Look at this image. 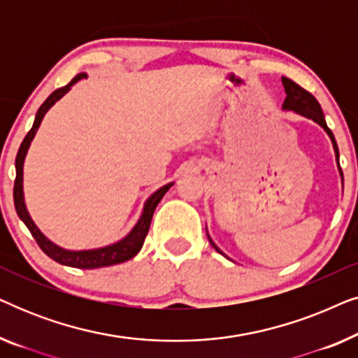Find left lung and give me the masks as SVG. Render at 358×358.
<instances>
[{
  "label": "left lung",
  "mask_w": 358,
  "mask_h": 358,
  "mask_svg": "<svg viewBox=\"0 0 358 358\" xmlns=\"http://www.w3.org/2000/svg\"><path fill=\"white\" fill-rule=\"evenodd\" d=\"M282 83H283V87H285V92H287L285 102H283V109L295 110L296 114H300L303 117H308V119L315 120L316 124H320L322 129L327 131V135L331 136L332 145H334V150H336V158H337V161H339V150H337L336 138H334V135H332L329 127L326 125L324 114H322L321 106H320V102L316 101V97L313 96L311 92L303 90L301 86H298L295 81L288 80V78H282ZM339 169H341V166H339ZM341 174H342V169H341ZM210 243H212V246L217 249L220 254H223L217 246H215V243L212 241V239H210Z\"/></svg>",
  "instance_id": "left-lung-1"
}]
</instances>
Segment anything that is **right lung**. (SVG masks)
<instances>
[{"mask_svg": "<svg viewBox=\"0 0 358 358\" xmlns=\"http://www.w3.org/2000/svg\"><path fill=\"white\" fill-rule=\"evenodd\" d=\"M83 78H86V73H80V75H76L75 78H73V80L68 83L66 86H63V87H60V90L53 91L52 94L47 97L45 102H43V104L38 107L32 129L29 130V134L26 135V138L22 140L21 146H19L17 156H16V180H14V207H16V212L19 215V218H21L22 222L26 223V227L29 228V231H31L34 239H36V241H37L38 248H41L42 251L47 254L48 257L53 259V261H55V262L63 264V266H68V267L99 268V267L115 266V264L125 262V261H129V259L135 257L136 254H138V251H140L141 246H143V243H145L146 234H148V229H150V224H151V218H153L156 205H158L159 200L164 197V194L168 192L171 185H173V182L163 185V187L156 190V192L151 195L148 200H146L143 213H141V217L138 220V223L135 224V228L131 229V231L127 234L124 239H120V241L115 243V244H110V246L99 248V249H90V251H66V249L58 248L57 244H53L50 241V239H47L45 236H43V234L41 233V229H38L36 224H34L31 217H29L26 203H24V192H22V166H24V158H26V153H27L29 146H31V141L34 138V135H36L38 125H41L43 115L47 114V110L50 109V107L55 104V102L60 99V97L65 96L66 92L70 91V87L75 85L76 81L83 80Z\"/></svg>", "mask_w": 358, "mask_h": 358, "instance_id": "right-lung-1", "label": "right lung"}]
</instances>
